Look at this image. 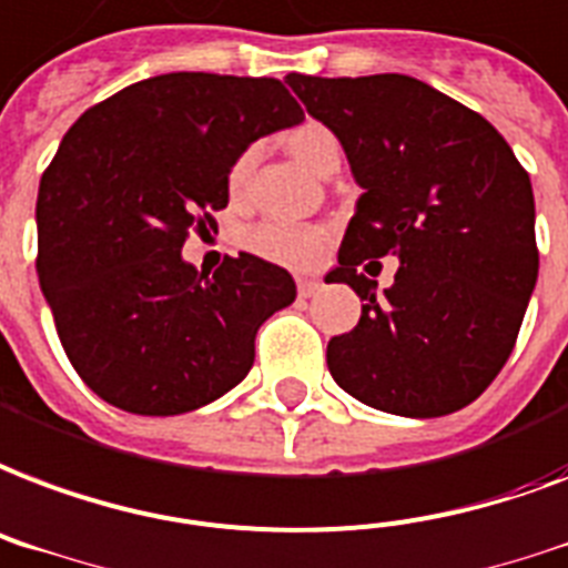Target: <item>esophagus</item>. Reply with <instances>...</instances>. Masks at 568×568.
<instances>
[{
	"label": "esophagus",
	"instance_id": "1",
	"mask_svg": "<svg viewBox=\"0 0 568 568\" xmlns=\"http://www.w3.org/2000/svg\"><path fill=\"white\" fill-rule=\"evenodd\" d=\"M318 288H322V283L315 276H297V292H301V297H313Z\"/></svg>",
	"mask_w": 568,
	"mask_h": 568
}]
</instances>
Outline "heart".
<instances>
[{
    "mask_svg": "<svg viewBox=\"0 0 568 568\" xmlns=\"http://www.w3.org/2000/svg\"><path fill=\"white\" fill-rule=\"evenodd\" d=\"M285 149H288V154H292L301 166L310 169V172H318L327 160L339 158V140L333 136L331 128H324L318 121H303V124H297L294 130H288ZM253 160V149L241 151L235 158L226 179L232 193H237V190L244 187ZM244 244L250 246L255 255H262L267 262H276V265H313L324 250V229L294 226V223H262V226H255L246 232Z\"/></svg>",
    "mask_w": 568,
    "mask_h": 568,
    "instance_id": "b5f03b06",
    "label": "heart"
}]
</instances>
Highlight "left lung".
Returning <instances> with one entry per match:
<instances>
[{"label":"left lung","instance_id":"8db88e82","mask_svg":"<svg viewBox=\"0 0 568 568\" xmlns=\"http://www.w3.org/2000/svg\"><path fill=\"white\" fill-rule=\"evenodd\" d=\"M285 82L333 130L363 187L339 265L324 276L363 301L357 327L327 342L333 381L399 417L465 408L504 369L534 294L530 175L479 112L423 80ZM381 254H396L400 271L378 295L359 265Z\"/></svg>","mask_w":568,"mask_h":568}]
</instances>
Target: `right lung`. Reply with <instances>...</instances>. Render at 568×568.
Wrapping results in <instances>:
<instances>
[{
  "label": "right lung",
  "instance_id": "right-lung-1",
  "mask_svg": "<svg viewBox=\"0 0 568 568\" xmlns=\"http://www.w3.org/2000/svg\"><path fill=\"white\" fill-rule=\"evenodd\" d=\"M303 121L271 77L160 73L85 110L38 190V283L80 378L142 417L187 414L241 384L255 333L294 301L258 255L207 276L181 258L229 205V169Z\"/></svg>",
  "mask_w": 568,
  "mask_h": 568
}]
</instances>
